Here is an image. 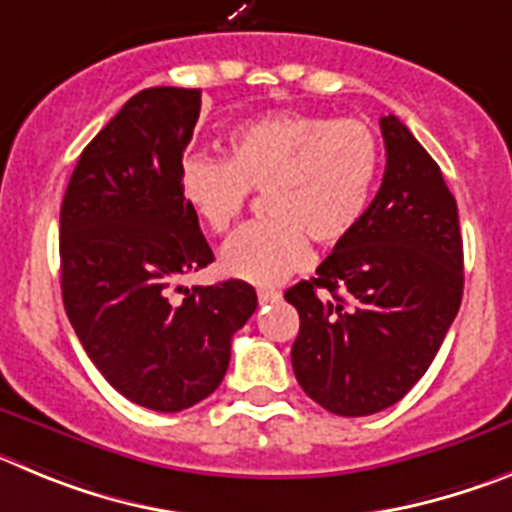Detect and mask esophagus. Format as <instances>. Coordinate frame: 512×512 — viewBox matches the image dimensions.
Listing matches in <instances>:
<instances>
[{"instance_id": "obj_1", "label": "esophagus", "mask_w": 512, "mask_h": 512, "mask_svg": "<svg viewBox=\"0 0 512 512\" xmlns=\"http://www.w3.org/2000/svg\"><path fill=\"white\" fill-rule=\"evenodd\" d=\"M278 298H280L278 290H267V288L257 290V301L260 303H273V301H278Z\"/></svg>"}]
</instances>
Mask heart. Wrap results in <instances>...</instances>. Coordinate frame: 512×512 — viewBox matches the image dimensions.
<instances>
[{"instance_id": "b5f03b06", "label": "heart", "mask_w": 512, "mask_h": 512, "mask_svg": "<svg viewBox=\"0 0 512 512\" xmlns=\"http://www.w3.org/2000/svg\"><path fill=\"white\" fill-rule=\"evenodd\" d=\"M380 168V140L362 119L273 112L229 132L227 160L186 155L178 188L214 234L229 232L250 191H262L267 216L229 239L222 270L252 285H275L308 265V237L329 247L359 227Z\"/></svg>"}]
</instances>
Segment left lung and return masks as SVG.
Listing matches in <instances>:
<instances>
[{"instance_id": "8db88e82", "label": "left lung", "mask_w": 512, "mask_h": 512, "mask_svg": "<svg viewBox=\"0 0 512 512\" xmlns=\"http://www.w3.org/2000/svg\"><path fill=\"white\" fill-rule=\"evenodd\" d=\"M385 176L359 227L316 278L285 290L301 316L290 349L308 398L336 416L398 403L434 362L464 290L457 201L398 117L380 119Z\"/></svg>"}]
</instances>
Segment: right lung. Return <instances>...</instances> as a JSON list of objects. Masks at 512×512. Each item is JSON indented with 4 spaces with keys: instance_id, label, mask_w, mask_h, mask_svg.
Segmentation results:
<instances>
[{
    "instance_id": "right-lung-1",
    "label": "right lung",
    "mask_w": 512,
    "mask_h": 512,
    "mask_svg": "<svg viewBox=\"0 0 512 512\" xmlns=\"http://www.w3.org/2000/svg\"><path fill=\"white\" fill-rule=\"evenodd\" d=\"M201 89L132 96L84 147L61 206V290L73 331L99 372L132 403L176 413L224 380L234 331L257 308L242 280H178L214 260L181 199L178 168Z\"/></svg>"
}]
</instances>
